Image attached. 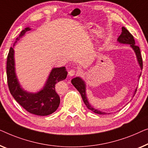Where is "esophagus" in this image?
Listing matches in <instances>:
<instances>
[{
	"label": "esophagus",
	"mask_w": 148,
	"mask_h": 148,
	"mask_svg": "<svg viewBox=\"0 0 148 148\" xmlns=\"http://www.w3.org/2000/svg\"><path fill=\"white\" fill-rule=\"evenodd\" d=\"M78 73V72L76 70H70L69 72H68V74H69L70 76H74V75H76Z\"/></svg>",
	"instance_id": "34e87169"
}]
</instances>
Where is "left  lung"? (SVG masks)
<instances>
[{"mask_svg": "<svg viewBox=\"0 0 148 148\" xmlns=\"http://www.w3.org/2000/svg\"><path fill=\"white\" fill-rule=\"evenodd\" d=\"M117 41L119 43L130 45V46L132 47L133 49H134L135 51V53H136L137 61H138V63L139 64V66H140L141 69H142L143 61H142V58H141V56L140 49H139V47L138 46L136 45V42H135L134 36H133V35L128 32V30L126 29L124 27H122L121 34L120 36L118 37ZM140 76H141V74L139 75V77H140ZM71 82L72 84L74 85L75 88H76L77 90H78V92H80V94L81 95V97L82 98L83 101H84V104L86 105V106L88 109L91 110V111H93L95 113L99 114V115H105V114H107V113L102 112L101 111H99V110L95 109V108H93V107H92V106L90 105V104L89 103L86 95V84H85L84 81L83 80L82 78H80V77H76V78H74L72 79ZM136 91H137V88L136 89V90H135L134 95L136 94Z\"/></svg>", "mask_w": 148, "mask_h": 148, "instance_id": "1", "label": "left lung"}]
</instances>
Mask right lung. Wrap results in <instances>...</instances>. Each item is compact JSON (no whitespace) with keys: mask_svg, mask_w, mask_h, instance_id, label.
Instances as JSON below:
<instances>
[{"mask_svg":"<svg viewBox=\"0 0 148 148\" xmlns=\"http://www.w3.org/2000/svg\"><path fill=\"white\" fill-rule=\"evenodd\" d=\"M31 29L27 27L21 32L16 39L13 47ZM68 72L65 67L54 68L51 70L49 78L42 90L37 93L28 92L21 88L16 78L14 68V49L10 48L7 61V76L8 86L10 92L15 101L29 113L36 115L46 116L53 113L58 109L60 103L59 95L56 92V84L64 80Z\"/></svg>","mask_w":148,"mask_h":148,"instance_id":"right-lung-1","label":"right lung"}]
</instances>
